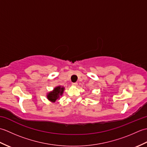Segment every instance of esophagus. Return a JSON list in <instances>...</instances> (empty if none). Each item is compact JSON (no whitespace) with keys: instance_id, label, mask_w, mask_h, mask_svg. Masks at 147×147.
I'll return each mask as SVG.
<instances>
[{"instance_id":"1","label":"esophagus","mask_w":147,"mask_h":147,"mask_svg":"<svg viewBox=\"0 0 147 147\" xmlns=\"http://www.w3.org/2000/svg\"><path fill=\"white\" fill-rule=\"evenodd\" d=\"M72 85L74 86H76L78 85V83H72Z\"/></svg>"}]
</instances>
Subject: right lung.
Instances as JSON below:
<instances>
[{
  "mask_svg": "<svg viewBox=\"0 0 147 147\" xmlns=\"http://www.w3.org/2000/svg\"><path fill=\"white\" fill-rule=\"evenodd\" d=\"M65 88L62 86H55L52 91L47 93V98L50 102L55 103L56 101L60 99L61 96L63 94Z\"/></svg>",
  "mask_w": 147,
  "mask_h": 147,
  "instance_id": "add662e5",
  "label": "right lung"
}]
</instances>
